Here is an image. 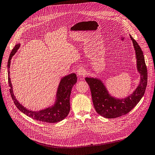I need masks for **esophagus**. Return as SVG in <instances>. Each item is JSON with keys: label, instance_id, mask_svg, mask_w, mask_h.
Masks as SVG:
<instances>
[{"label": "esophagus", "instance_id": "1", "mask_svg": "<svg viewBox=\"0 0 155 155\" xmlns=\"http://www.w3.org/2000/svg\"><path fill=\"white\" fill-rule=\"evenodd\" d=\"M86 74V71L84 68L80 67L77 70V74L78 76H85Z\"/></svg>", "mask_w": 155, "mask_h": 155}]
</instances>
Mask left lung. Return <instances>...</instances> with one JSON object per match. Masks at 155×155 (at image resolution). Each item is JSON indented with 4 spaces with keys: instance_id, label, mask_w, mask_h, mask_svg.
I'll use <instances>...</instances> for the list:
<instances>
[{
    "instance_id": "1",
    "label": "left lung",
    "mask_w": 155,
    "mask_h": 155,
    "mask_svg": "<svg viewBox=\"0 0 155 155\" xmlns=\"http://www.w3.org/2000/svg\"><path fill=\"white\" fill-rule=\"evenodd\" d=\"M130 37L135 50L137 69L140 74V84L132 94L126 98L117 99L110 96L100 79L85 78L90 87L94 108L97 114L105 118H114L128 114L140 102L145 92L148 73L145 58L137 42L131 35Z\"/></svg>"
}]
</instances>
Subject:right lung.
<instances>
[{"instance_id": "1", "label": "right lung", "mask_w": 155, "mask_h": 155, "mask_svg": "<svg viewBox=\"0 0 155 155\" xmlns=\"http://www.w3.org/2000/svg\"><path fill=\"white\" fill-rule=\"evenodd\" d=\"M20 46V44L16 45L14 49L12 50L7 64L8 86L10 87V92L11 97L12 98L15 105L21 112L38 121L47 123H56L63 120L68 116L70 110V95L73 86L77 82L78 78L76 74L74 73L70 74L61 79L56 92V99L55 103L51 107L36 112L28 110L20 104L16 99L13 92L12 86L9 75L10 60L15 53L17 51Z\"/></svg>"}]
</instances>
